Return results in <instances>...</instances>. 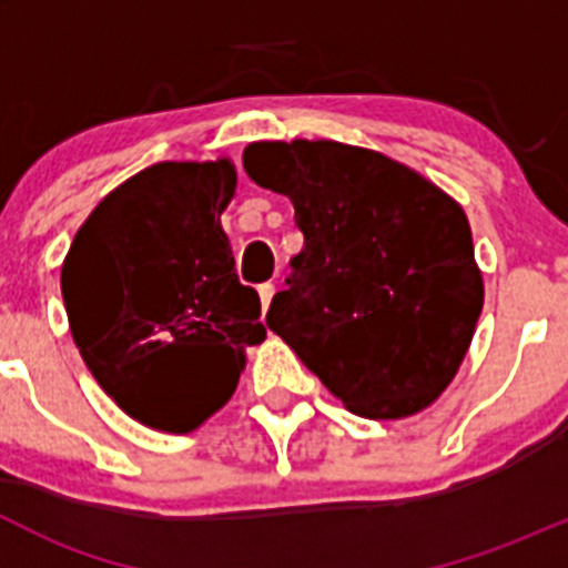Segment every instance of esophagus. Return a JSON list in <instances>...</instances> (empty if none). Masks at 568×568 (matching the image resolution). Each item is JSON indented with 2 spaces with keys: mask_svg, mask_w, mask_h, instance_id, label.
Wrapping results in <instances>:
<instances>
[{
  "mask_svg": "<svg viewBox=\"0 0 568 568\" xmlns=\"http://www.w3.org/2000/svg\"><path fill=\"white\" fill-rule=\"evenodd\" d=\"M257 294H261V305H263V313L268 311V305H272L274 300V285L272 283H263L257 285Z\"/></svg>",
  "mask_w": 568,
  "mask_h": 568,
  "instance_id": "obj_1",
  "label": "esophagus"
}]
</instances>
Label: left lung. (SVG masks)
I'll return each mask as SVG.
<instances>
[{
  "instance_id": "8db88e82",
  "label": "left lung",
  "mask_w": 568,
  "mask_h": 568,
  "mask_svg": "<svg viewBox=\"0 0 568 568\" xmlns=\"http://www.w3.org/2000/svg\"><path fill=\"white\" fill-rule=\"evenodd\" d=\"M244 170L291 197L305 233L268 329L354 415L400 420L432 406L484 307L462 205L385 153L335 140L252 142Z\"/></svg>"
}]
</instances>
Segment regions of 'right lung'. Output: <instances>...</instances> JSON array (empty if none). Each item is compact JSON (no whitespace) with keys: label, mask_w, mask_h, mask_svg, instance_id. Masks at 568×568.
<instances>
[{"label":"right lung","mask_w":568,"mask_h":568,"mask_svg":"<svg viewBox=\"0 0 568 568\" xmlns=\"http://www.w3.org/2000/svg\"><path fill=\"white\" fill-rule=\"evenodd\" d=\"M236 168L159 162L106 194L73 236L62 300L104 393L142 426L189 434L231 400L244 352L266 337L239 283L222 211Z\"/></svg>","instance_id":"right-lung-1"}]
</instances>
